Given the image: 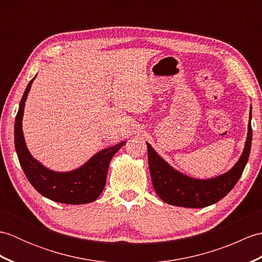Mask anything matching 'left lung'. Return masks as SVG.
<instances>
[{
  "label": "left lung",
  "mask_w": 262,
  "mask_h": 262,
  "mask_svg": "<svg viewBox=\"0 0 262 262\" xmlns=\"http://www.w3.org/2000/svg\"><path fill=\"white\" fill-rule=\"evenodd\" d=\"M251 113L250 108L248 137L240 159L230 171L211 179H194L174 170L146 143L148 168L158 196L166 204L188 208L207 207L224 198L236 185L248 162L252 143Z\"/></svg>",
  "instance_id": "obj_1"
}]
</instances>
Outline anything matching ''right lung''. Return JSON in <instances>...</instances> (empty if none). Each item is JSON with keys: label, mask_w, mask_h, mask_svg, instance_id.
Listing matches in <instances>:
<instances>
[{"label": "right lung", "mask_w": 262, "mask_h": 262, "mask_svg": "<svg viewBox=\"0 0 262 262\" xmlns=\"http://www.w3.org/2000/svg\"><path fill=\"white\" fill-rule=\"evenodd\" d=\"M33 80L35 77L27 85L22 96L14 124V145L21 168L32 187L43 197L57 203L71 205L92 203L100 196L105 186L111 159L126 142L102 149L94 154L85 164L73 171L56 172L47 169L31 157L22 132L25 103Z\"/></svg>", "instance_id": "1"}]
</instances>
